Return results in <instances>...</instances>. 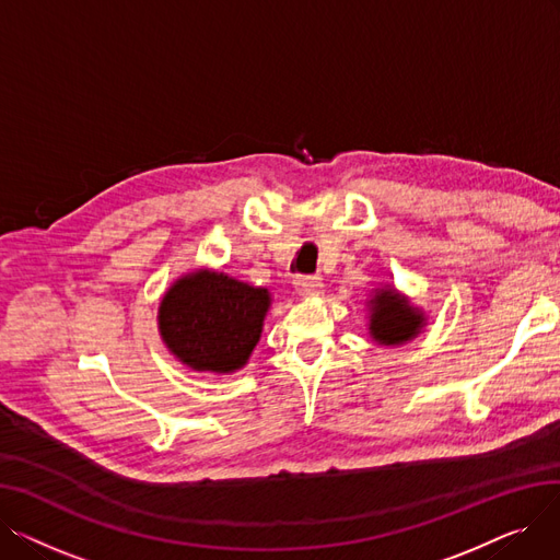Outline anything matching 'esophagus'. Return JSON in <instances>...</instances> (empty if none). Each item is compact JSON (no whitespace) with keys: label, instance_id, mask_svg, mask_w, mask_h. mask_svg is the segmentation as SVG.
<instances>
[{"label":"esophagus","instance_id":"1","mask_svg":"<svg viewBox=\"0 0 560 560\" xmlns=\"http://www.w3.org/2000/svg\"><path fill=\"white\" fill-rule=\"evenodd\" d=\"M322 279L319 277H315V275H300V277H295V288H298V292L300 295H306V298H311V295H317V292L322 290Z\"/></svg>","mask_w":560,"mask_h":560}]
</instances>
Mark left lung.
<instances>
[{"label": "left lung", "instance_id": "8db88e82", "mask_svg": "<svg viewBox=\"0 0 560 560\" xmlns=\"http://www.w3.org/2000/svg\"><path fill=\"white\" fill-rule=\"evenodd\" d=\"M372 304L370 334L381 345H399L420 331L424 317L410 308L406 300L397 298L393 290L378 292Z\"/></svg>", "mask_w": 560, "mask_h": 560}]
</instances>
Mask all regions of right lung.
<instances>
[{
  "instance_id": "obj_1",
  "label": "right lung",
  "mask_w": 560,
  "mask_h": 560,
  "mask_svg": "<svg viewBox=\"0 0 560 560\" xmlns=\"http://www.w3.org/2000/svg\"><path fill=\"white\" fill-rule=\"evenodd\" d=\"M268 306L265 288L220 272H197L167 290L159 329L172 354L192 370L231 372L247 363Z\"/></svg>"
}]
</instances>
